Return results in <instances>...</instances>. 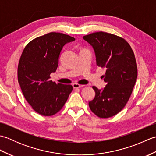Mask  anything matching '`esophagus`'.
Masks as SVG:
<instances>
[{
	"label": "esophagus",
	"mask_w": 156,
	"mask_h": 156,
	"mask_svg": "<svg viewBox=\"0 0 156 156\" xmlns=\"http://www.w3.org/2000/svg\"><path fill=\"white\" fill-rule=\"evenodd\" d=\"M72 86H73V88H81V87H84V85H81V84H76V83L73 84Z\"/></svg>",
	"instance_id": "1"
}]
</instances>
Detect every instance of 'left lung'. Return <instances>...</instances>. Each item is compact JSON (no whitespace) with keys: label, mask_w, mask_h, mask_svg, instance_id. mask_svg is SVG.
I'll return each instance as SVG.
<instances>
[{"label":"left lung","mask_w":156,"mask_h":156,"mask_svg":"<svg viewBox=\"0 0 156 156\" xmlns=\"http://www.w3.org/2000/svg\"><path fill=\"white\" fill-rule=\"evenodd\" d=\"M83 39L93 48L97 65L105 68L103 90L92 87L95 97L88 105L100 118L119 113L127 104L137 80V66L133 49L125 39L108 33H92Z\"/></svg>","instance_id":"obj_1"}]
</instances>
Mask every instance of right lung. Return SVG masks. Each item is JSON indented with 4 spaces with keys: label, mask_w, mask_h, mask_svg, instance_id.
I'll list each match as a JSON object with an SVG mask.
<instances>
[{
    "label": "right lung",
    "mask_w": 156,
    "mask_h": 156,
    "mask_svg": "<svg viewBox=\"0 0 156 156\" xmlns=\"http://www.w3.org/2000/svg\"><path fill=\"white\" fill-rule=\"evenodd\" d=\"M71 36L51 32L33 39L19 59L17 77L23 95L32 108L44 116H52L64 107L73 90L70 84L49 80L58 66L59 54Z\"/></svg>",
    "instance_id": "add662e5"
}]
</instances>
